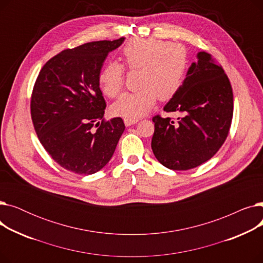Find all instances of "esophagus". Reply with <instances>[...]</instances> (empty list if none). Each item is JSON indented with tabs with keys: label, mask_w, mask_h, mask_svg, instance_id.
Returning <instances> with one entry per match:
<instances>
[{
	"label": "esophagus",
	"mask_w": 263,
	"mask_h": 263,
	"mask_svg": "<svg viewBox=\"0 0 263 263\" xmlns=\"http://www.w3.org/2000/svg\"><path fill=\"white\" fill-rule=\"evenodd\" d=\"M123 121H124V124H126L127 127H130V126H132V124H135V123H137V121H140L139 119H130V118H124L123 119Z\"/></svg>",
	"instance_id": "34e87169"
}]
</instances>
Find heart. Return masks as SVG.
Instances as JSON below:
<instances>
[{
	"instance_id": "heart-1",
	"label": "heart",
	"mask_w": 263,
	"mask_h": 263,
	"mask_svg": "<svg viewBox=\"0 0 263 263\" xmlns=\"http://www.w3.org/2000/svg\"><path fill=\"white\" fill-rule=\"evenodd\" d=\"M123 65L129 70H140L139 91L124 93L113 104L116 115L139 118L153 108L158 98L167 100L180 88L186 68L185 49L178 44L158 39H133L121 53ZM124 83L123 67L115 62L107 63L99 74L102 91L115 98Z\"/></svg>"
}]
</instances>
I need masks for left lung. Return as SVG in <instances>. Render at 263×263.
Segmentation results:
<instances>
[{
    "instance_id": "left-lung-1",
    "label": "left lung",
    "mask_w": 263,
    "mask_h": 263,
    "mask_svg": "<svg viewBox=\"0 0 263 263\" xmlns=\"http://www.w3.org/2000/svg\"><path fill=\"white\" fill-rule=\"evenodd\" d=\"M178 91L164 106L179 112L177 121L155 116L151 148L157 160L173 171H186L210 160L224 144L233 114L228 77L211 54L197 53Z\"/></svg>"
}]
</instances>
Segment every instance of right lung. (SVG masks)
<instances>
[{
	"mask_svg": "<svg viewBox=\"0 0 263 263\" xmlns=\"http://www.w3.org/2000/svg\"><path fill=\"white\" fill-rule=\"evenodd\" d=\"M124 39L64 50L38 74L31 101L34 128L41 145L67 171L95 174L114 155L124 123L120 117L103 120L106 104L99 74L107 54Z\"/></svg>",
	"mask_w": 263,
	"mask_h": 263,
	"instance_id": "right-lung-1",
	"label": "right lung"
}]
</instances>
